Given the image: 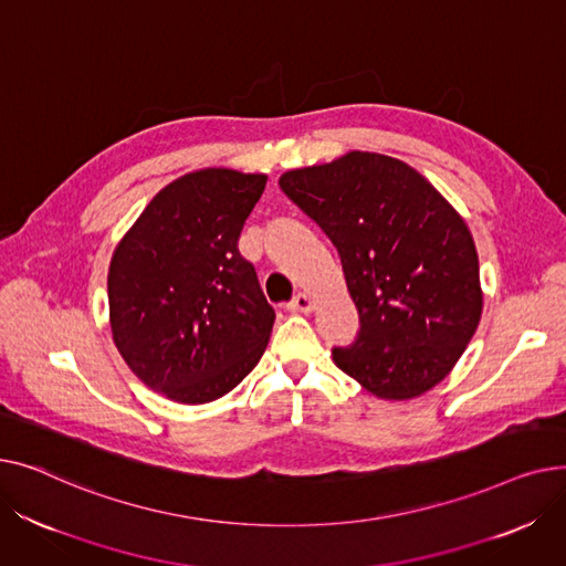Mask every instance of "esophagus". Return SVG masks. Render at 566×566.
Wrapping results in <instances>:
<instances>
[{
	"label": "esophagus",
	"mask_w": 566,
	"mask_h": 566,
	"mask_svg": "<svg viewBox=\"0 0 566 566\" xmlns=\"http://www.w3.org/2000/svg\"><path fill=\"white\" fill-rule=\"evenodd\" d=\"M312 307H314V303H312V298L307 293H298V295H293V301L286 305V310L289 312H293V314H301V312H312Z\"/></svg>",
	"instance_id": "1"
}]
</instances>
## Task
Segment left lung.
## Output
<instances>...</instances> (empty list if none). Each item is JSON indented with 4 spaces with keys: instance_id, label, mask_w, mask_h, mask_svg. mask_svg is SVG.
<instances>
[{
    "instance_id": "8db88e82",
    "label": "left lung",
    "mask_w": 566,
    "mask_h": 566,
    "mask_svg": "<svg viewBox=\"0 0 566 566\" xmlns=\"http://www.w3.org/2000/svg\"><path fill=\"white\" fill-rule=\"evenodd\" d=\"M282 192L339 252L360 333L335 365L380 399L431 390L482 316L480 261L463 218L401 160L353 151L286 171Z\"/></svg>"
}]
</instances>
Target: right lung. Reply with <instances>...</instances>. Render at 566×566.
<instances>
[{
    "instance_id": "obj_1",
    "label": "right lung",
    "mask_w": 566,
    "mask_h": 566,
    "mask_svg": "<svg viewBox=\"0 0 566 566\" xmlns=\"http://www.w3.org/2000/svg\"><path fill=\"white\" fill-rule=\"evenodd\" d=\"M263 188V174H186L151 199L114 250V344L135 376L171 401L220 399L271 339L275 310L238 252Z\"/></svg>"
}]
</instances>
